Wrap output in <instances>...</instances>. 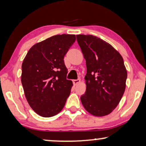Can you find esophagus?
Instances as JSON below:
<instances>
[{"instance_id": "34e87169", "label": "esophagus", "mask_w": 146, "mask_h": 146, "mask_svg": "<svg viewBox=\"0 0 146 146\" xmlns=\"http://www.w3.org/2000/svg\"><path fill=\"white\" fill-rule=\"evenodd\" d=\"M73 84L74 85H77L78 84L80 83V79H76V80H73Z\"/></svg>"}]
</instances>
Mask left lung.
Segmentation results:
<instances>
[{
    "label": "left lung",
    "instance_id": "left-lung-1",
    "mask_svg": "<svg viewBox=\"0 0 146 146\" xmlns=\"http://www.w3.org/2000/svg\"><path fill=\"white\" fill-rule=\"evenodd\" d=\"M86 60V90L80 97L85 109L95 116L114 110L125 89L127 71L123 58L109 43L93 35H76Z\"/></svg>",
    "mask_w": 146,
    "mask_h": 146
}]
</instances>
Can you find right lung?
Masks as SVG:
<instances>
[{"mask_svg": "<svg viewBox=\"0 0 146 146\" xmlns=\"http://www.w3.org/2000/svg\"><path fill=\"white\" fill-rule=\"evenodd\" d=\"M76 40L74 35H55L36 44L22 64L21 82L30 106L48 117L64 106L72 86L67 80L64 58Z\"/></svg>", "mask_w": 146, "mask_h": 146, "instance_id": "1", "label": "right lung"}]
</instances>
